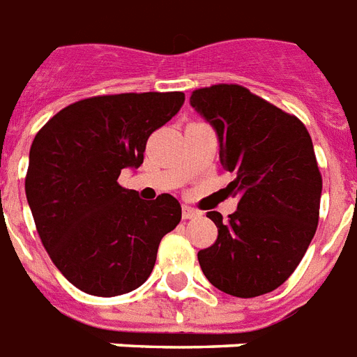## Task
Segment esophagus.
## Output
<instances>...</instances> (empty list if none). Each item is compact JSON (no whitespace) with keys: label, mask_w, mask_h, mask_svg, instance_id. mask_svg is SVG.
<instances>
[{"label":"esophagus","mask_w":357,"mask_h":357,"mask_svg":"<svg viewBox=\"0 0 357 357\" xmlns=\"http://www.w3.org/2000/svg\"><path fill=\"white\" fill-rule=\"evenodd\" d=\"M196 216H199V211L192 208V207H190V205H183V218L185 220L196 218Z\"/></svg>","instance_id":"34e87169"}]
</instances>
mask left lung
<instances>
[{
	"label": "left lung",
	"instance_id": "8db88e82",
	"mask_svg": "<svg viewBox=\"0 0 357 357\" xmlns=\"http://www.w3.org/2000/svg\"><path fill=\"white\" fill-rule=\"evenodd\" d=\"M190 106L213 126L220 163L238 196L229 222L207 213L218 238L198 253L207 280L234 297L279 288L303 260L319 222L323 179L308 130L236 84L196 89Z\"/></svg>",
	"mask_w": 357,
	"mask_h": 357
}]
</instances>
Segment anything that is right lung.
<instances>
[{
    "label": "right lung",
    "instance_id": "right-lung-1",
    "mask_svg": "<svg viewBox=\"0 0 357 357\" xmlns=\"http://www.w3.org/2000/svg\"><path fill=\"white\" fill-rule=\"evenodd\" d=\"M183 102L181 91L84 98L36 133L25 178L29 207L54 266L86 294L115 297L139 288L161 238L179 224L174 196L146 202L117 179L143 165L150 133Z\"/></svg>",
    "mask_w": 357,
    "mask_h": 357
}]
</instances>
